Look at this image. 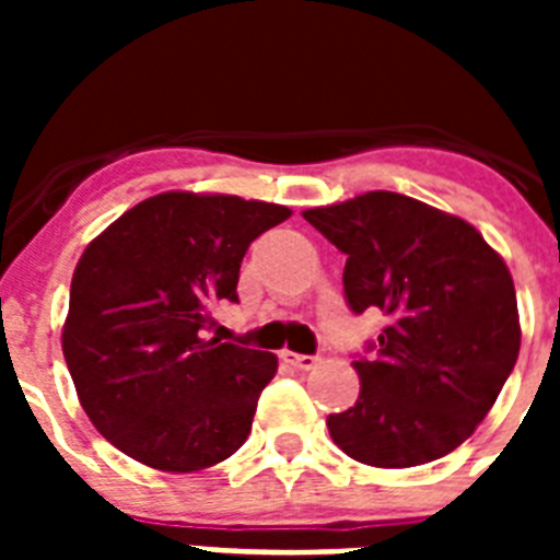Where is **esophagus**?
Masks as SVG:
<instances>
[{"label":"esophagus","instance_id":"34e87169","mask_svg":"<svg viewBox=\"0 0 560 560\" xmlns=\"http://www.w3.org/2000/svg\"><path fill=\"white\" fill-rule=\"evenodd\" d=\"M283 361H289L291 368L296 370H314L316 364H319V359L316 355H305V353H291V350H283Z\"/></svg>","mask_w":560,"mask_h":560}]
</instances>
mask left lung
Listing matches in <instances>:
<instances>
[{"instance_id":"obj_1","label":"left lung","mask_w":560,"mask_h":560,"mask_svg":"<svg viewBox=\"0 0 560 560\" xmlns=\"http://www.w3.org/2000/svg\"><path fill=\"white\" fill-rule=\"evenodd\" d=\"M303 219L348 255L350 311L387 314L373 353L353 361L359 400L328 415L334 443L375 468L446 457L482 423L518 359L504 260L468 221L400 192H364Z\"/></svg>"}]
</instances>
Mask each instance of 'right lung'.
<instances>
[{
	"mask_svg": "<svg viewBox=\"0 0 560 560\" xmlns=\"http://www.w3.org/2000/svg\"><path fill=\"white\" fill-rule=\"evenodd\" d=\"M289 207L160 192L86 246L72 275L63 359L83 412L137 463L190 474L252 432L277 355L207 339L210 308L237 303V271Z\"/></svg>",
	"mask_w": 560,
	"mask_h": 560,
	"instance_id": "obj_1",
	"label": "right lung"
}]
</instances>
